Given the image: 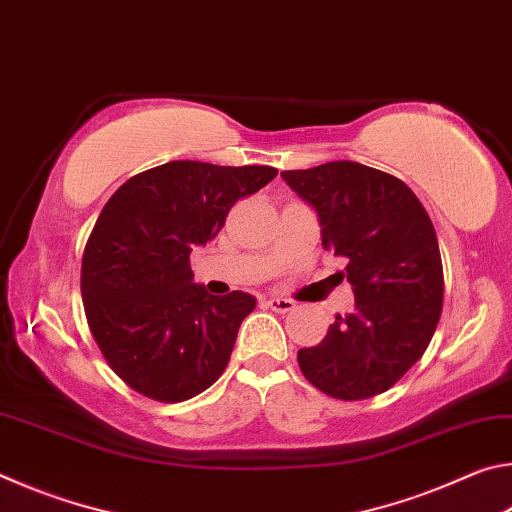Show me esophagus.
Instances as JSON below:
<instances>
[{"label": "esophagus", "mask_w": 512, "mask_h": 512, "mask_svg": "<svg viewBox=\"0 0 512 512\" xmlns=\"http://www.w3.org/2000/svg\"><path fill=\"white\" fill-rule=\"evenodd\" d=\"M266 307H271L273 311H277V314H287V311L296 309V302L289 298H268Z\"/></svg>", "instance_id": "esophagus-1"}]
</instances>
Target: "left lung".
Segmentation results:
<instances>
[{
  "label": "left lung",
  "mask_w": 512,
  "mask_h": 512,
  "mask_svg": "<svg viewBox=\"0 0 512 512\" xmlns=\"http://www.w3.org/2000/svg\"><path fill=\"white\" fill-rule=\"evenodd\" d=\"M318 214L323 248L343 257L354 311L298 363L318 391L366 400L391 388L431 341L443 311V262L427 210L400 178L336 160L282 171Z\"/></svg>",
  "instance_id": "obj_1"
}]
</instances>
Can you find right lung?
I'll list each match as a JSON object with an SVG mask.
<instances>
[{
  "instance_id": "add662e5",
  "label": "right lung",
  "mask_w": 512,
  "mask_h": 512,
  "mask_svg": "<svg viewBox=\"0 0 512 512\" xmlns=\"http://www.w3.org/2000/svg\"><path fill=\"white\" fill-rule=\"evenodd\" d=\"M275 176V167L173 160L126 180L101 210L83 253V307L108 366L137 393L183 402L223 375L255 298L207 293L189 253Z\"/></svg>"
}]
</instances>
